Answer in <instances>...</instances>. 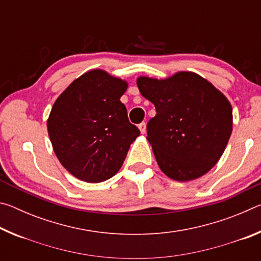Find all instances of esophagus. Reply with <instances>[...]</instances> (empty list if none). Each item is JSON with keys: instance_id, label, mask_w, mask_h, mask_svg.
I'll return each instance as SVG.
<instances>
[{"instance_id": "obj_1", "label": "esophagus", "mask_w": 261, "mask_h": 261, "mask_svg": "<svg viewBox=\"0 0 261 261\" xmlns=\"http://www.w3.org/2000/svg\"><path fill=\"white\" fill-rule=\"evenodd\" d=\"M138 129L140 131V134H145V132H146V124H145V123H140V124H138Z\"/></svg>"}]
</instances>
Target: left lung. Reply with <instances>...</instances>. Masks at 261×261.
<instances>
[{"mask_svg": "<svg viewBox=\"0 0 261 261\" xmlns=\"http://www.w3.org/2000/svg\"><path fill=\"white\" fill-rule=\"evenodd\" d=\"M137 85L155 106L147 140L163 174L178 182L201 177L220 160L232 131V108L213 84L191 71Z\"/></svg>", "mask_w": 261, "mask_h": 261, "instance_id": "8db88e82", "label": "left lung"}]
</instances>
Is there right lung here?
I'll return each instance as SVG.
<instances>
[{
    "label": "right lung",
    "mask_w": 261,
    "mask_h": 261,
    "mask_svg": "<svg viewBox=\"0 0 261 261\" xmlns=\"http://www.w3.org/2000/svg\"><path fill=\"white\" fill-rule=\"evenodd\" d=\"M126 88L125 81L94 69L74 79L53 106L47 120L53 149L78 179L100 183L113 177L139 136L120 101Z\"/></svg>",
    "instance_id": "1"
}]
</instances>
